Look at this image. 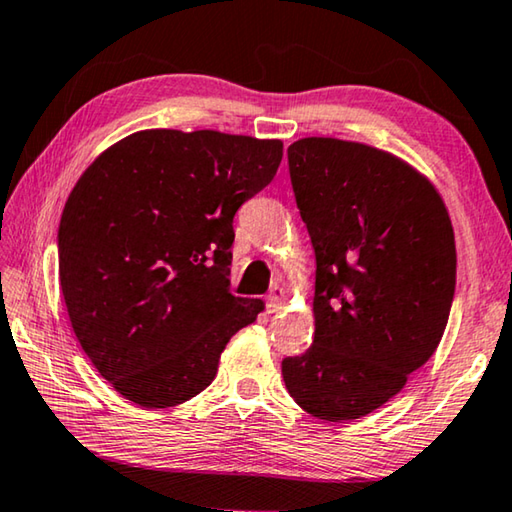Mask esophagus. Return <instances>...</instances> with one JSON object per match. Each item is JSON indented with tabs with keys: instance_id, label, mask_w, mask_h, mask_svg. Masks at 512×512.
Returning a JSON list of instances; mask_svg holds the SVG:
<instances>
[{
	"instance_id": "1",
	"label": "esophagus",
	"mask_w": 512,
	"mask_h": 512,
	"mask_svg": "<svg viewBox=\"0 0 512 512\" xmlns=\"http://www.w3.org/2000/svg\"><path fill=\"white\" fill-rule=\"evenodd\" d=\"M284 296H287V293H284L282 287H273L271 289V293H268V298H266V311H268V314H275V311H280L282 302H284Z\"/></svg>"
}]
</instances>
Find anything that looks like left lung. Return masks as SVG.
<instances>
[{
  "mask_svg": "<svg viewBox=\"0 0 512 512\" xmlns=\"http://www.w3.org/2000/svg\"><path fill=\"white\" fill-rule=\"evenodd\" d=\"M287 158L316 253V332L307 352L282 359V377L314 418L357 420L400 393L443 339L452 221L429 180L386 151L305 137Z\"/></svg>",
  "mask_w": 512,
  "mask_h": 512,
  "instance_id": "1",
  "label": "left lung"
}]
</instances>
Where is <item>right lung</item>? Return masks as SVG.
Returning <instances> with one entry per match:
<instances>
[{
    "instance_id": "add662e5",
    "label": "right lung",
    "mask_w": 512,
    "mask_h": 512,
    "mask_svg": "<svg viewBox=\"0 0 512 512\" xmlns=\"http://www.w3.org/2000/svg\"><path fill=\"white\" fill-rule=\"evenodd\" d=\"M280 160V140L160 128L79 178L60 216V289L83 352L126 400H192L264 309L230 293L232 221Z\"/></svg>"
}]
</instances>
